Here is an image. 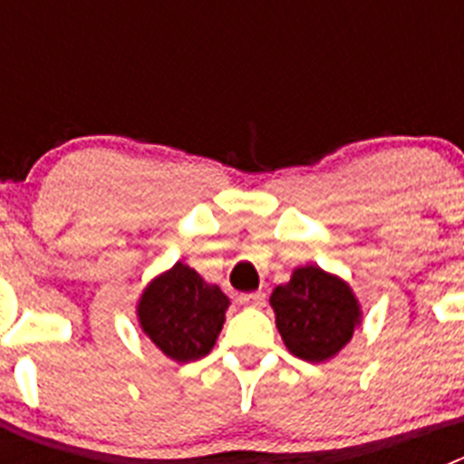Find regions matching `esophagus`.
I'll return each mask as SVG.
<instances>
[{"label":"esophagus","instance_id":"34e87169","mask_svg":"<svg viewBox=\"0 0 464 464\" xmlns=\"http://www.w3.org/2000/svg\"><path fill=\"white\" fill-rule=\"evenodd\" d=\"M239 302L244 306H262L265 304V293H262V290H256V293H244L239 295Z\"/></svg>","mask_w":464,"mask_h":464}]
</instances>
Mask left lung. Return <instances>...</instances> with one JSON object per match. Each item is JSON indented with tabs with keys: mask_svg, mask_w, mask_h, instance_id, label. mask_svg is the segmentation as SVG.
<instances>
[{
	"mask_svg": "<svg viewBox=\"0 0 464 464\" xmlns=\"http://www.w3.org/2000/svg\"><path fill=\"white\" fill-rule=\"evenodd\" d=\"M276 327L293 355L309 362L337 355L360 323V306L346 283L321 267H299L272 293Z\"/></svg>",
	"mask_w": 464,
	"mask_h": 464,
	"instance_id": "1",
	"label": "left lung"
}]
</instances>
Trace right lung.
<instances>
[{"label": "right lung", "instance_id": "1", "mask_svg": "<svg viewBox=\"0 0 464 464\" xmlns=\"http://www.w3.org/2000/svg\"><path fill=\"white\" fill-rule=\"evenodd\" d=\"M227 304L218 285H208L195 269L176 262L143 290L139 321L162 353L176 362H190L213 348Z\"/></svg>", "mask_w": 464, "mask_h": 464}]
</instances>
